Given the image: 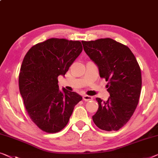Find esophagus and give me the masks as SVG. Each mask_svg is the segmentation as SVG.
<instances>
[{
    "label": "esophagus",
    "instance_id": "34e87169",
    "mask_svg": "<svg viewBox=\"0 0 158 158\" xmlns=\"http://www.w3.org/2000/svg\"><path fill=\"white\" fill-rule=\"evenodd\" d=\"M92 99H93L92 96H88V95L83 96V101H84V102H89V101H91Z\"/></svg>",
    "mask_w": 158,
    "mask_h": 158
}]
</instances>
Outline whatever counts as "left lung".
<instances>
[{
  "label": "left lung",
  "mask_w": 158,
  "mask_h": 158,
  "mask_svg": "<svg viewBox=\"0 0 158 158\" xmlns=\"http://www.w3.org/2000/svg\"><path fill=\"white\" fill-rule=\"evenodd\" d=\"M84 49L96 63L100 77L106 79L110 97L96 99L98 109L94 123L103 131H118L133 116L142 86L140 66L131 50L111 38L81 41Z\"/></svg>",
  "instance_id": "obj_1"
}]
</instances>
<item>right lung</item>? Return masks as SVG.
<instances>
[{
	"mask_svg": "<svg viewBox=\"0 0 158 158\" xmlns=\"http://www.w3.org/2000/svg\"><path fill=\"white\" fill-rule=\"evenodd\" d=\"M79 40L50 38L32 46L19 74V89L30 119L48 133L62 131L82 97L59 89L58 77L65 75L81 52Z\"/></svg>",
	"mask_w": 158,
	"mask_h": 158,
	"instance_id": "obj_1",
	"label": "right lung"
}]
</instances>
